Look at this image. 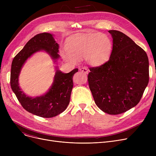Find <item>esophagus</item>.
<instances>
[{"mask_svg":"<svg viewBox=\"0 0 156 156\" xmlns=\"http://www.w3.org/2000/svg\"><path fill=\"white\" fill-rule=\"evenodd\" d=\"M79 69H80V71L81 72H83L84 73H87V74L88 73V69L87 68H81Z\"/></svg>","mask_w":156,"mask_h":156,"instance_id":"1","label":"esophagus"}]
</instances>
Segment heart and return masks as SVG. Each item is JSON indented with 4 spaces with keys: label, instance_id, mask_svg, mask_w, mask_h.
<instances>
[{
    "label": "heart",
    "instance_id": "heart-1",
    "mask_svg": "<svg viewBox=\"0 0 156 156\" xmlns=\"http://www.w3.org/2000/svg\"><path fill=\"white\" fill-rule=\"evenodd\" d=\"M66 50L67 52L62 54L66 61L75 63L83 56L88 64L97 66L109 59L112 43L110 38L104 34H80L68 39Z\"/></svg>",
    "mask_w": 156,
    "mask_h": 156
}]
</instances>
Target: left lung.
I'll return each mask as SVG.
<instances>
[{
	"instance_id": "1",
	"label": "left lung",
	"mask_w": 156,
	"mask_h": 156,
	"mask_svg": "<svg viewBox=\"0 0 156 156\" xmlns=\"http://www.w3.org/2000/svg\"><path fill=\"white\" fill-rule=\"evenodd\" d=\"M112 51L108 61L90 68L89 87L101 110L119 114L140 102L149 83V59L146 52L123 33L109 30Z\"/></svg>"
}]
</instances>
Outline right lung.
Returning <instances> with one entry per match:
<instances>
[{
    "instance_id": "add662e5",
    "label": "right lung",
    "mask_w": 156,
    "mask_h": 156,
    "mask_svg": "<svg viewBox=\"0 0 156 156\" xmlns=\"http://www.w3.org/2000/svg\"><path fill=\"white\" fill-rule=\"evenodd\" d=\"M44 51L51 56L54 62L60 57L59 44L54 35L42 33L31 38L22 50L13 59L11 71V87L23 108L28 112L42 118H52L61 114L67 108L73 87V76L78 69L64 73L55 66L53 83L48 91L35 97L24 93L20 87L19 76L21 69L28 58L34 54Z\"/></svg>"
}]
</instances>
